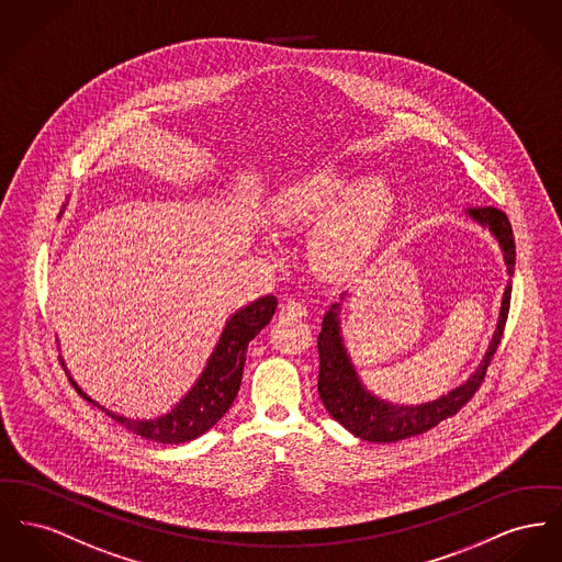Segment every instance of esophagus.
<instances>
[{"label": "esophagus", "instance_id": "34e87169", "mask_svg": "<svg viewBox=\"0 0 562 562\" xmlns=\"http://www.w3.org/2000/svg\"><path fill=\"white\" fill-rule=\"evenodd\" d=\"M280 314L282 316H289V318H303L307 314V307L303 301L297 299H286L282 305H280Z\"/></svg>", "mask_w": 562, "mask_h": 562}]
</instances>
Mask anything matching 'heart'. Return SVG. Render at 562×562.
I'll return each instance as SVG.
<instances>
[{"mask_svg":"<svg viewBox=\"0 0 562 562\" xmlns=\"http://www.w3.org/2000/svg\"><path fill=\"white\" fill-rule=\"evenodd\" d=\"M393 212L389 184L367 180L352 187V176L335 166L307 169L269 203L271 221L286 229L324 215L307 235L305 255L325 278H348L363 269L380 248Z\"/></svg>","mask_w":562,"mask_h":562,"instance_id":"1","label":"heart"}]
</instances>
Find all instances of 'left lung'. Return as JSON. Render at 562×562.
Masks as SVG:
<instances>
[{"mask_svg": "<svg viewBox=\"0 0 562 562\" xmlns=\"http://www.w3.org/2000/svg\"><path fill=\"white\" fill-rule=\"evenodd\" d=\"M467 212L482 227H488L498 239L503 259L507 265V273H509V284L503 295L501 316H498L488 352L475 369V373L462 386L423 405L386 403L364 391L355 367L350 363V357L339 337V318H337L339 303L330 305L329 312L323 318V330L318 335V355H321L318 395L323 398L330 416L341 427H346L352 435L361 437L364 441L391 443V441H401V439L427 432L432 427H437L441 420L454 416L462 405H467V401L475 395V391L482 386L486 378L488 364L493 361L496 348L501 344L507 314H509L512 278H514V265H516V241H514V232L507 221V214L503 210L484 205V207H469Z\"/></svg>", "mask_w": 562, "mask_h": 562, "instance_id": "left-lung-1", "label": "left lung"}]
</instances>
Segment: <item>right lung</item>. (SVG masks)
I'll use <instances>...</instances> for the list:
<instances>
[{
  "label": "right lung",
  "instance_id": "add662e5",
  "mask_svg": "<svg viewBox=\"0 0 562 562\" xmlns=\"http://www.w3.org/2000/svg\"><path fill=\"white\" fill-rule=\"evenodd\" d=\"M276 307H278V299L267 295L235 312L227 321V327L223 330L212 357L207 359L205 369L201 371L198 384L187 393L184 398H180V403L166 416H159L155 420H132V418L112 414L101 405L100 409L116 423H121L125 429L157 443H184L203 435L205 430L212 429L232 407L233 398L237 396L239 384H241L248 344L271 321ZM69 382L76 386L71 378ZM76 391L93 405H98L78 386Z\"/></svg>",
  "mask_w": 562,
  "mask_h": 562
}]
</instances>
